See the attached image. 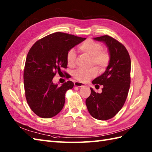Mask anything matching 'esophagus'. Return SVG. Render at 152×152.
<instances>
[{"label":"esophagus","mask_w":152,"mask_h":152,"mask_svg":"<svg viewBox=\"0 0 152 152\" xmlns=\"http://www.w3.org/2000/svg\"><path fill=\"white\" fill-rule=\"evenodd\" d=\"M74 86L78 87V88H82V87H84L85 85L83 84V83L78 82H74Z\"/></svg>","instance_id":"1"}]
</instances>
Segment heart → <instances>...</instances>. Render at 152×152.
I'll use <instances>...</instances> for the list:
<instances>
[{
    "mask_svg": "<svg viewBox=\"0 0 152 152\" xmlns=\"http://www.w3.org/2000/svg\"><path fill=\"white\" fill-rule=\"evenodd\" d=\"M78 48L83 53L91 57V64L97 66L99 70H104L108 65L110 55L107 51L102 50V47L101 44L91 40H88L80 44ZM75 51L73 49L69 50L66 56L68 65L70 66H73L75 63ZM96 74L97 70L96 68H91L88 70H76L73 72V76L79 82H86L95 77Z\"/></svg>",
    "mask_w": 152,
    "mask_h": 152,
    "instance_id": "heart-1",
    "label": "heart"
}]
</instances>
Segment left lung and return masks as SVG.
<instances>
[{"mask_svg":"<svg viewBox=\"0 0 152 152\" xmlns=\"http://www.w3.org/2000/svg\"><path fill=\"white\" fill-rule=\"evenodd\" d=\"M93 39L108 48L110 62L105 72L92 81L102 85V93L92 88L86 104L92 117L99 120L112 118L120 110L127 99L131 83V59L125 47L112 37L104 35Z\"/></svg>","mask_w":152,"mask_h":152,"instance_id":"obj_1","label":"left lung"}]
</instances>
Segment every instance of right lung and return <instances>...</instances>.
Instances as JSON below:
<instances>
[{
	"mask_svg": "<svg viewBox=\"0 0 152 152\" xmlns=\"http://www.w3.org/2000/svg\"><path fill=\"white\" fill-rule=\"evenodd\" d=\"M85 40L58 32L38 40L31 47L25 61L24 88L28 104L38 116L50 118L63 109L64 95L74 83L68 81L59 87L52 80L57 72H61V68H66L68 51Z\"/></svg>",
	"mask_w": 152,
	"mask_h": 152,
	"instance_id": "right-lung-1",
	"label": "right lung"
}]
</instances>
